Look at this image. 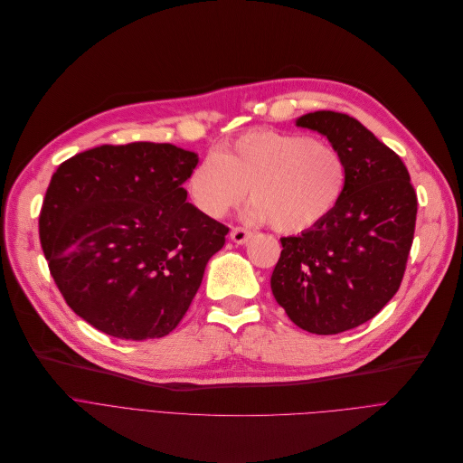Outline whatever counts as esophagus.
I'll return each mask as SVG.
<instances>
[{"instance_id":"obj_1","label":"esophagus","mask_w":463,"mask_h":463,"mask_svg":"<svg viewBox=\"0 0 463 463\" xmlns=\"http://www.w3.org/2000/svg\"><path fill=\"white\" fill-rule=\"evenodd\" d=\"M230 237H232V241H233V242H237V244H244V242H249V239L252 237V232H250V230H247V228L235 226V228L232 230Z\"/></svg>"}]
</instances>
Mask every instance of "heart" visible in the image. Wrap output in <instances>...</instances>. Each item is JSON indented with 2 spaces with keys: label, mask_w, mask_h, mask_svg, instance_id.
I'll list each match as a JSON object with an SVG mask.
<instances>
[{
  "label": "heart",
  "mask_w": 463,
  "mask_h": 463,
  "mask_svg": "<svg viewBox=\"0 0 463 463\" xmlns=\"http://www.w3.org/2000/svg\"><path fill=\"white\" fill-rule=\"evenodd\" d=\"M347 160L338 147L308 134L249 130L219 153L203 155L186 181L194 205L222 219L247 196L249 216L270 221L286 233L321 224L340 203L347 186Z\"/></svg>",
  "instance_id": "heart-1"
}]
</instances>
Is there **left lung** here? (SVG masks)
Segmentation results:
<instances>
[{
	"mask_svg": "<svg viewBox=\"0 0 463 463\" xmlns=\"http://www.w3.org/2000/svg\"><path fill=\"white\" fill-rule=\"evenodd\" d=\"M297 125L327 136L349 175L327 219L280 239L270 289L297 327L338 335L372 319L398 291L413 244L417 193L402 158L355 118L321 110Z\"/></svg>",
	"mask_w": 463,
	"mask_h": 463,
	"instance_id": "1",
	"label": "left lung"
}]
</instances>
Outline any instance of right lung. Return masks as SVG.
I'll use <instances>...</instances> for the list:
<instances>
[{
  "instance_id": "add662e5",
  "label": "right lung",
  "mask_w": 463,
  "mask_h": 463,
  "mask_svg": "<svg viewBox=\"0 0 463 463\" xmlns=\"http://www.w3.org/2000/svg\"><path fill=\"white\" fill-rule=\"evenodd\" d=\"M198 156L172 144L100 146L61 162L39 237L65 303L121 340L172 333L228 226L186 202Z\"/></svg>"
}]
</instances>
